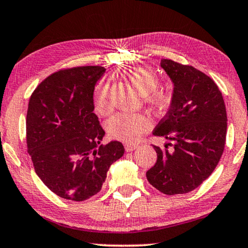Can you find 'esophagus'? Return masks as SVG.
I'll return each mask as SVG.
<instances>
[{"instance_id": "esophagus-1", "label": "esophagus", "mask_w": 248, "mask_h": 248, "mask_svg": "<svg viewBox=\"0 0 248 248\" xmlns=\"http://www.w3.org/2000/svg\"><path fill=\"white\" fill-rule=\"evenodd\" d=\"M137 147H138V145H136V144H124L125 152H132V151H135Z\"/></svg>"}]
</instances>
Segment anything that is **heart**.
I'll return each instance as SVG.
<instances>
[{
	"label": "heart",
	"mask_w": 248,
	"mask_h": 248,
	"mask_svg": "<svg viewBox=\"0 0 248 248\" xmlns=\"http://www.w3.org/2000/svg\"><path fill=\"white\" fill-rule=\"evenodd\" d=\"M128 78L139 94L145 96L146 102L157 114H164L172 104V94L165 89L158 88L159 76L152 69L138 67L129 73ZM110 81L103 79L94 91V107L101 114L110 111L109 100ZM152 123L147 116L142 113L119 112L110 118L107 123V130L111 137L119 140L131 142L151 128Z\"/></svg>",
	"instance_id": "1"
}]
</instances>
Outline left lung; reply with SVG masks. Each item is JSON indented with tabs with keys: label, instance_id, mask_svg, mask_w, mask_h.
I'll return each mask as SVG.
<instances>
[{
	"label": "left lung",
	"instance_id": "8db88e82",
	"mask_svg": "<svg viewBox=\"0 0 248 248\" xmlns=\"http://www.w3.org/2000/svg\"><path fill=\"white\" fill-rule=\"evenodd\" d=\"M160 66L174 89L172 104L153 134L170 142L164 149L154 146L157 160L146 176L164 194H183L197 189L218 165L227 113L220 90L204 73L170 59H162Z\"/></svg>",
	"mask_w": 248,
	"mask_h": 248
}]
</instances>
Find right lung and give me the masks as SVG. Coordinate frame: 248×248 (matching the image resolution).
<instances>
[{"label":"right lung","mask_w":248,"mask_h":248,"mask_svg":"<svg viewBox=\"0 0 248 248\" xmlns=\"http://www.w3.org/2000/svg\"><path fill=\"white\" fill-rule=\"evenodd\" d=\"M102 66L54 73L31 94L27 148L34 170L55 194L84 201L100 192L111 164L123 157L120 141L102 145L106 132L93 112V92Z\"/></svg>","instance_id":"1"}]
</instances>
